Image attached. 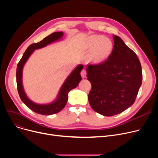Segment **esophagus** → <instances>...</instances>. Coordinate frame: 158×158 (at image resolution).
<instances>
[{"mask_svg": "<svg viewBox=\"0 0 158 158\" xmlns=\"http://www.w3.org/2000/svg\"><path fill=\"white\" fill-rule=\"evenodd\" d=\"M81 76L82 78H85L86 76V71L85 70H82L81 72Z\"/></svg>", "mask_w": 158, "mask_h": 158, "instance_id": "esophagus-1", "label": "esophagus"}]
</instances>
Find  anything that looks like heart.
<instances>
[{
  "mask_svg": "<svg viewBox=\"0 0 158 158\" xmlns=\"http://www.w3.org/2000/svg\"><path fill=\"white\" fill-rule=\"evenodd\" d=\"M83 48L89 52L88 60L93 63H101L111 55L113 44L111 39L101 35L89 36L85 42Z\"/></svg>",
  "mask_w": 158,
  "mask_h": 158,
  "instance_id": "obj_1",
  "label": "heart"
}]
</instances>
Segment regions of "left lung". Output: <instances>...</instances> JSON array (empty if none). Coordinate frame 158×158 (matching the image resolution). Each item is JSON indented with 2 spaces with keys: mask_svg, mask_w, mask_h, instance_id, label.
Masks as SVG:
<instances>
[{
  "mask_svg": "<svg viewBox=\"0 0 158 158\" xmlns=\"http://www.w3.org/2000/svg\"><path fill=\"white\" fill-rule=\"evenodd\" d=\"M108 59L88 64L87 79L92 89L89 103L97 113L111 117L134 104L142 82V66L136 53L118 36Z\"/></svg>",
  "mask_w": 158,
  "mask_h": 158,
  "instance_id": "left-lung-1",
  "label": "left lung"
}]
</instances>
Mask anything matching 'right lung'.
Segmentation results:
<instances>
[{
	"instance_id": "add662e5",
	"label": "right lung",
	"mask_w": 158,
	"mask_h": 158,
	"mask_svg": "<svg viewBox=\"0 0 158 158\" xmlns=\"http://www.w3.org/2000/svg\"><path fill=\"white\" fill-rule=\"evenodd\" d=\"M63 35V32H55L45 37L43 40L40 41V42L31 44L28 47L26 51H25L22 57L17 64V68H16V85H17V89L19 96L22 101L30 110L38 114L50 115L57 113L62 110L63 107L65 106L66 102H67L69 92L72 89L77 86L82 79L80 72L83 69V65L79 64L70 73L68 78L66 79L60 91L59 95H58L57 100L50 104L41 105L32 102L27 97L26 94L24 92L22 82V74L23 66L25 63L26 62L29 57L32 53V52L34 51L35 49L42 48L46 46L47 44H51L54 41L60 39Z\"/></svg>"
}]
</instances>
